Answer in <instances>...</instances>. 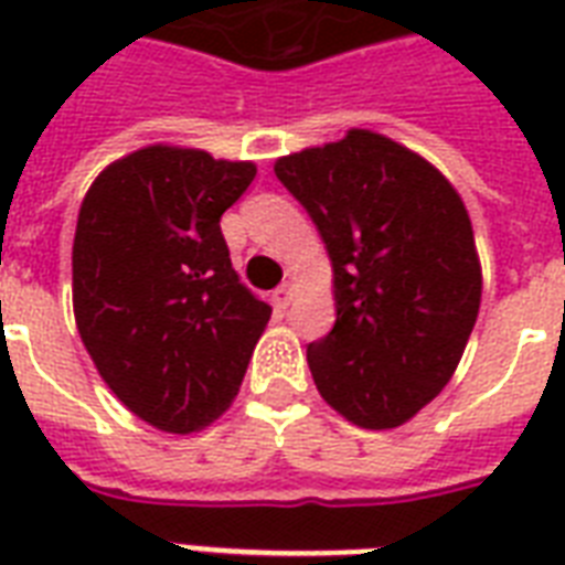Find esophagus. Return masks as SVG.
I'll list each match as a JSON object with an SVG mask.
<instances>
[{
	"instance_id": "obj_1",
	"label": "esophagus",
	"mask_w": 565,
	"mask_h": 565,
	"mask_svg": "<svg viewBox=\"0 0 565 565\" xmlns=\"http://www.w3.org/2000/svg\"><path fill=\"white\" fill-rule=\"evenodd\" d=\"M290 299H292V287H290V284H281V287H278V290L273 292V305L278 310L287 308V305H290Z\"/></svg>"
}]
</instances>
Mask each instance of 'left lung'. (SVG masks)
<instances>
[{
	"mask_svg": "<svg viewBox=\"0 0 565 565\" xmlns=\"http://www.w3.org/2000/svg\"><path fill=\"white\" fill-rule=\"evenodd\" d=\"M275 175L334 266L337 322L308 345L317 390L361 428H398L455 375L478 319L469 213L425 158L363 128L278 158Z\"/></svg>",
	"mask_w": 565,
	"mask_h": 565,
	"instance_id": "8db88e82",
	"label": "left lung"
}]
</instances>
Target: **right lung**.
I'll use <instances>...</instances> for the list:
<instances>
[{"label":"right lung","mask_w":565,"mask_h":565,"mask_svg":"<svg viewBox=\"0 0 565 565\" xmlns=\"http://www.w3.org/2000/svg\"><path fill=\"white\" fill-rule=\"evenodd\" d=\"M255 163L146 146L99 172L73 243L84 349L128 411L190 434L237 395L273 308L239 284L220 220Z\"/></svg>","instance_id":"right-lung-1"}]
</instances>
